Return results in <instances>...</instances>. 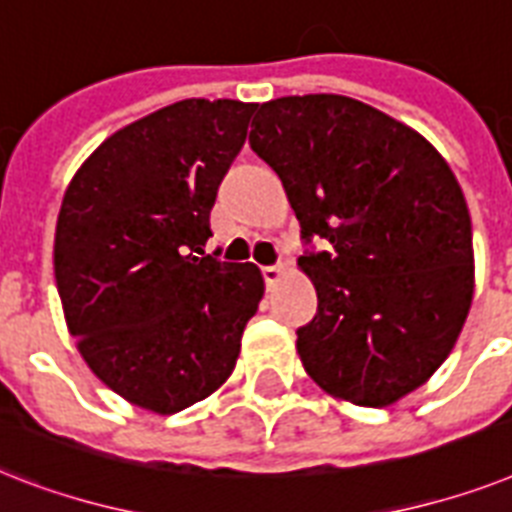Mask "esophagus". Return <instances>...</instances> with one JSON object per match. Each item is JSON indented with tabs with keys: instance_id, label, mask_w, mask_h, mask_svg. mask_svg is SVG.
<instances>
[{
	"instance_id": "obj_1",
	"label": "esophagus",
	"mask_w": 512,
	"mask_h": 512,
	"mask_svg": "<svg viewBox=\"0 0 512 512\" xmlns=\"http://www.w3.org/2000/svg\"><path fill=\"white\" fill-rule=\"evenodd\" d=\"M286 268L284 265H263V278H265V284L273 286L278 281V278L284 276Z\"/></svg>"
}]
</instances>
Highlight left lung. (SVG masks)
<instances>
[{"label":"left lung","mask_w":512,"mask_h":512,"mask_svg":"<svg viewBox=\"0 0 512 512\" xmlns=\"http://www.w3.org/2000/svg\"><path fill=\"white\" fill-rule=\"evenodd\" d=\"M249 147L276 170L318 313L297 352L323 392L386 407L426 384L473 299L471 215L458 178L418 131L339 94L270 99Z\"/></svg>","instance_id":"obj_1"}]
</instances>
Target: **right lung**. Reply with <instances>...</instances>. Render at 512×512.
Instances as JSON below:
<instances>
[{"mask_svg": "<svg viewBox=\"0 0 512 512\" xmlns=\"http://www.w3.org/2000/svg\"><path fill=\"white\" fill-rule=\"evenodd\" d=\"M257 105L184 99L120 128L62 197L54 278L68 331L123 400L170 415L218 389L265 284L207 255L218 186Z\"/></svg>", "mask_w": 512, "mask_h": 512, "instance_id": "right-lung-1", "label": "right lung"}]
</instances>
